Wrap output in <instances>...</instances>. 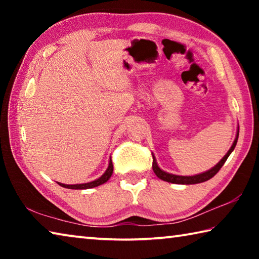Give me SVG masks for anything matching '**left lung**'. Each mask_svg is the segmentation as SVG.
<instances>
[{"label": "left lung", "mask_w": 259, "mask_h": 259, "mask_svg": "<svg viewBox=\"0 0 259 259\" xmlns=\"http://www.w3.org/2000/svg\"><path fill=\"white\" fill-rule=\"evenodd\" d=\"M238 138H239V130L238 133H236V136H235V139L233 144H232L231 148L229 150V152L226 153V154L223 156V159L218 162V163L212 166L211 169L207 170V171L204 172H201V174H198V175H193V176H179V175H174V174H169L164 171V170H162L159 164H157L156 162V159L155 156L153 155V164H152V168H153V171L155 172V175L157 177H159L160 179H162V181L164 182H168V183H172V184H182V185H192V184H199V183H203V182H207L209 181L210 178H212L214 175H216L219 169L222 168L223 165H224L225 161L227 160V157L230 156V154L232 152H233V150L235 148V145L236 143H238Z\"/></svg>", "instance_id": "obj_1"}]
</instances>
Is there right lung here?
I'll use <instances>...</instances> for the list:
<instances>
[{"instance_id":"1","label":"right lung","mask_w":259,"mask_h":259,"mask_svg":"<svg viewBox=\"0 0 259 259\" xmlns=\"http://www.w3.org/2000/svg\"><path fill=\"white\" fill-rule=\"evenodd\" d=\"M112 174H113V163H112V159H109L106 171H105L98 179H95V181H93V182L84 183V184H74V185H68V184H63L59 182H57V183H58L60 186H63L65 188H71V190H87V188L97 187L99 185H102V184L106 183L108 179L111 178Z\"/></svg>"}]
</instances>
